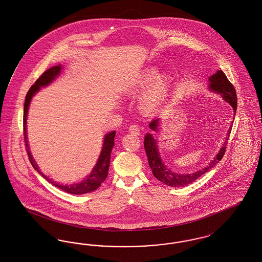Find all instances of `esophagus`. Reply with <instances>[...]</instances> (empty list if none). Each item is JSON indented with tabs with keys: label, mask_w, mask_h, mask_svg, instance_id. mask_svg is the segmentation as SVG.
<instances>
[{
	"label": "esophagus",
	"mask_w": 262,
	"mask_h": 262,
	"mask_svg": "<svg viewBox=\"0 0 262 262\" xmlns=\"http://www.w3.org/2000/svg\"><path fill=\"white\" fill-rule=\"evenodd\" d=\"M129 133L130 134H134V135H139V133H140V127L138 126L137 125H132L129 126Z\"/></svg>",
	"instance_id": "1"
}]
</instances>
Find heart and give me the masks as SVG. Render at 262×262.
<instances>
[{
  "mask_svg": "<svg viewBox=\"0 0 262 262\" xmlns=\"http://www.w3.org/2000/svg\"><path fill=\"white\" fill-rule=\"evenodd\" d=\"M173 85L172 77L169 75H160L156 68L145 69L137 76L129 88L132 93H137L147 88L139 102L142 112L151 114L157 111L165 100L168 98Z\"/></svg>",
  "mask_w": 262,
  "mask_h": 262,
  "instance_id": "heart-1",
  "label": "heart"
}]
</instances>
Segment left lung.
I'll return each instance as SVG.
<instances>
[{
	"mask_svg": "<svg viewBox=\"0 0 262 262\" xmlns=\"http://www.w3.org/2000/svg\"><path fill=\"white\" fill-rule=\"evenodd\" d=\"M209 89L211 91H214L216 93H220L222 97L224 98L225 101H227L234 109V114L236 115L237 111V93L236 90L233 86V84L229 81L227 76L222 71H217L216 74L212 75L209 78ZM235 117V116H234ZM232 124H234V120L232 121ZM160 125V120L156 119L153 120L149 124L150 129L154 132H158V127ZM232 129V125L230 126L227 137L225 139L223 147L220 149V151L217 153L215 158L209 163L205 168L201 169L200 171H196L192 174H179L173 172L172 170L168 169L165 164L163 162L160 156V153L158 151L157 147V142L154 139L153 136L151 134H147L144 138V149L147 155V159L149 163L150 168L152 170L153 176L163 183L166 186L172 187H180L187 186L188 184L193 183L196 179H199L200 176L205 174L208 172L211 168H213L217 163L221 161L222 157L224 156L225 151H226V145L228 138L230 137Z\"/></svg>",
	"mask_w": 262,
	"mask_h": 262,
	"instance_id": "obj_1",
	"label": "left lung"
}]
</instances>
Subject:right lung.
I'll return each mask as SVG.
<instances>
[{"label":"right lung","instance_id":"1","mask_svg":"<svg viewBox=\"0 0 262 262\" xmlns=\"http://www.w3.org/2000/svg\"><path fill=\"white\" fill-rule=\"evenodd\" d=\"M62 69V67L61 64L60 66L52 67L49 70L44 72L42 75L35 81V83L28 90V92L26 94V97H25V107H24V136H25V146H26V151H27V154H28L29 161H30L31 165L33 166V168L37 171L38 173L41 174L44 179H46L48 182H50L51 184L54 185L55 187H59L60 189H62V190L68 192V193L79 195V194H84V193H88V192H91V191L97 189L101 186V184L106 180V178L108 176L109 166H110L111 152H112L113 147L115 145L114 138H115V136H116V132H111V133H109V134H107L105 136L104 142H103V147H102V150H101L98 161L96 163L95 167L93 168L92 172L81 183L74 184V185H71V186L60 185L59 183H56V182L52 181L47 176H45L43 173H41V171L39 170L37 164L35 162V160L33 159V157H32V155H31V153L29 151V147H28L27 133H26L27 112H28L29 104L31 102L32 97L34 96V94L39 91L40 88L49 85L51 82L58 75H60Z\"/></svg>","mask_w":262,"mask_h":262}]
</instances>
